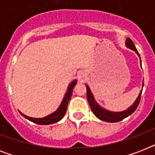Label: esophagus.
<instances>
[{"mask_svg":"<svg viewBox=\"0 0 155 155\" xmlns=\"http://www.w3.org/2000/svg\"><path fill=\"white\" fill-rule=\"evenodd\" d=\"M86 76V74L85 73H82V77H85Z\"/></svg>","mask_w":155,"mask_h":155,"instance_id":"1","label":"esophagus"}]
</instances>
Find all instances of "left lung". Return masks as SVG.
Listing matches in <instances>:
<instances>
[{
    "label": "left lung",
    "instance_id": "left-lung-1",
    "mask_svg": "<svg viewBox=\"0 0 155 155\" xmlns=\"http://www.w3.org/2000/svg\"><path fill=\"white\" fill-rule=\"evenodd\" d=\"M125 45H126V47L129 48V49L132 50L134 51H135V53L137 54L138 57L140 58V54L138 53V51L136 49L134 42L130 38H126V41H125ZM140 63H141V66H142V61H141V58H140ZM86 85V88H87V101L89 103L90 107H91V109H92V113H94V115L97 117V118H99L100 120H104V121H106V122H117V121H120V120H122L123 119H125L127 117H129L130 115H131L135 110L136 108H137V106L139 104L140 99H141V95H142V90L140 92L138 97L136 99V101H134V103L132 105L129 107V108L126 109V110H124L122 112H113V111H109L108 109H105L103 107L100 105L99 104L97 103L96 101H95L94 96L91 92L90 90V87H88V85ZM143 85H144V83H142V87H143Z\"/></svg>",
    "mask_w": 155,
    "mask_h": 155
}]
</instances>
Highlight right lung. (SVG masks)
Segmentation results:
<instances>
[{
	"mask_svg": "<svg viewBox=\"0 0 155 155\" xmlns=\"http://www.w3.org/2000/svg\"><path fill=\"white\" fill-rule=\"evenodd\" d=\"M77 83V80H74L72 82H71V84H69L68 87V91L64 95V97H63V101L61 102L60 105L58 108V109L56 111H54V113H51L47 117H44L42 118H34V117H30L28 116L23 114L22 113H20L25 118L28 119L30 121L35 123V124H38V125H51V124H54V123H56L59 121V120L62 119V118L64 117L66 113V111H67V108H68V102L70 101L71 97L72 95L73 88L76 84Z\"/></svg>",
	"mask_w": 155,
	"mask_h": 155,
	"instance_id": "add662e5",
	"label": "right lung"
}]
</instances>
